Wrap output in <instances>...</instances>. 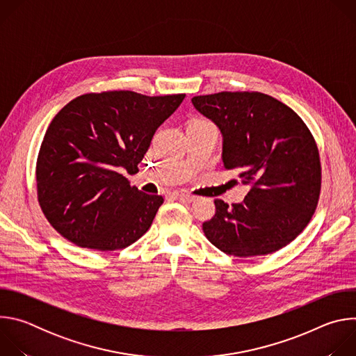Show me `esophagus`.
Segmentation results:
<instances>
[{"label": "esophagus", "instance_id": "34e87169", "mask_svg": "<svg viewBox=\"0 0 356 356\" xmlns=\"http://www.w3.org/2000/svg\"><path fill=\"white\" fill-rule=\"evenodd\" d=\"M173 197L177 198V200H180V201H183V202H193V201L195 200L194 195L187 194V193H175Z\"/></svg>", "mask_w": 356, "mask_h": 356}]
</instances>
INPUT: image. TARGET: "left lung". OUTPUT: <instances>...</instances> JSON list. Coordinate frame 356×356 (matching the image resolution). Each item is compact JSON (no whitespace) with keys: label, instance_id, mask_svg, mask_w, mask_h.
I'll return each instance as SVG.
<instances>
[{"label":"left lung","instance_id":"left-lung-1","mask_svg":"<svg viewBox=\"0 0 356 356\" xmlns=\"http://www.w3.org/2000/svg\"><path fill=\"white\" fill-rule=\"evenodd\" d=\"M222 135V163L250 190L242 202L214 200L202 224L207 239L238 258L268 255L290 243L310 222L321 190L317 143L302 120L258 91H222L191 98Z\"/></svg>","mask_w":356,"mask_h":356}]
</instances>
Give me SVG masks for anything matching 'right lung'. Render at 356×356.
I'll return each instance as SVG.
<instances>
[{
    "label": "right lung",
    "mask_w": 356,
    "mask_h": 356,
    "mask_svg": "<svg viewBox=\"0 0 356 356\" xmlns=\"http://www.w3.org/2000/svg\"><path fill=\"white\" fill-rule=\"evenodd\" d=\"M184 97L121 90L66 104L50 122L36 162L38 201L50 225L88 249L115 250L138 241L163 197L139 191L121 172L138 170L156 129Z\"/></svg>",
    "instance_id": "right-lung-1"
}]
</instances>
